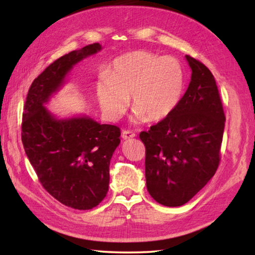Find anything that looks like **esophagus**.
<instances>
[{"label":"esophagus","instance_id":"34e87169","mask_svg":"<svg viewBox=\"0 0 255 255\" xmlns=\"http://www.w3.org/2000/svg\"><path fill=\"white\" fill-rule=\"evenodd\" d=\"M135 136H136V133L131 130H128V129H125V130H123V132H122V137L124 138V139H129V138H132Z\"/></svg>","mask_w":255,"mask_h":255}]
</instances>
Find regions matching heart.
<instances>
[{"mask_svg": "<svg viewBox=\"0 0 255 255\" xmlns=\"http://www.w3.org/2000/svg\"><path fill=\"white\" fill-rule=\"evenodd\" d=\"M183 85L184 72L175 57L135 50L115 60L97 84V96L111 120L123 117L130 97L136 122H158L178 105Z\"/></svg>", "mask_w": 255, "mask_h": 255, "instance_id": "1", "label": "heart"}]
</instances>
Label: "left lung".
Listing matches in <instances>:
<instances>
[{
    "label": "left lung",
    "mask_w": 255,
    "mask_h": 255,
    "mask_svg": "<svg viewBox=\"0 0 255 255\" xmlns=\"http://www.w3.org/2000/svg\"><path fill=\"white\" fill-rule=\"evenodd\" d=\"M191 81L173 111L139 133L146 148V185L163 206H182L215 175L221 162L225 114L209 68L185 56Z\"/></svg>",
    "instance_id": "left-lung-1"
}]
</instances>
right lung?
<instances>
[{"mask_svg":"<svg viewBox=\"0 0 255 255\" xmlns=\"http://www.w3.org/2000/svg\"><path fill=\"white\" fill-rule=\"evenodd\" d=\"M100 49L94 42L47 66L30 86L21 124L23 148L41 185L60 204L79 210L94 208L107 196L120 128L88 117L58 120L42 105L73 65Z\"/></svg>","mask_w":255,"mask_h":255,"instance_id":"1","label":"right lung"}]
</instances>
